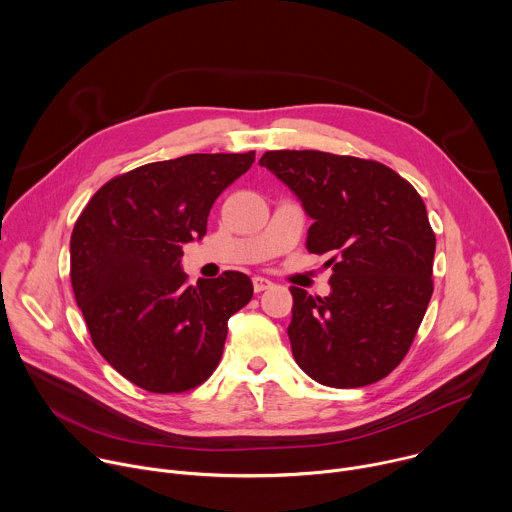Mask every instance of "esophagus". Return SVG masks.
Wrapping results in <instances>:
<instances>
[{"label":"esophagus","instance_id":"1","mask_svg":"<svg viewBox=\"0 0 512 512\" xmlns=\"http://www.w3.org/2000/svg\"><path fill=\"white\" fill-rule=\"evenodd\" d=\"M252 284H254V290H256V292L268 290V288L272 286V282H270L268 278H264V276H254V278H252Z\"/></svg>","mask_w":512,"mask_h":512}]
</instances>
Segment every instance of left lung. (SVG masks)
<instances>
[{"label":"left lung","instance_id":"left-lung-1","mask_svg":"<svg viewBox=\"0 0 512 512\" xmlns=\"http://www.w3.org/2000/svg\"><path fill=\"white\" fill-rule=\"evenodd\" d=\"M260 165L313 218L306 250L331 252V294L290 286L288 339L315 381L349 389L389 375L410 351L434 292L436 234L410 181L379 161L266 151Z\"/></svg>","mask_w":512,"mask_h":512}]
</instances>
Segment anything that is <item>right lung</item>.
Returning <instances> with one entry per match:
<instances>
[{"label": "right lung", "instance_id": "1", "mask_svg": "<svg viewBox=\"0 0 512 512\" xmlns=\"http://www.w3.org/2000/svg\"><path fill=\"white\" fill-rule=\"evenodd\" d=\"M256 159L193 153L141 165L102 185L70 238V280L92 345L151 393H181L218 367L228 319L254 294L226 270L187 282L183 244L206 236L218 195Z\"/></svg>", "mask_w": 512, "mask_h": 512}]
</instances>
